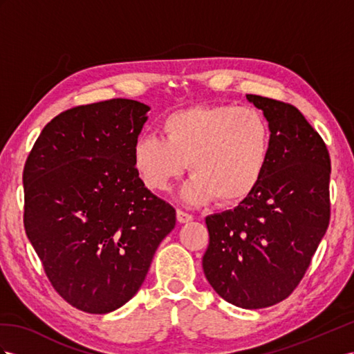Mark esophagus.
Returning <instances> with one entry per match:
<instances>
[{"mask_svg": "<svg viewBox=\"0 0 354 354\" xmlns=\"http://www.w3.org/2000/svg\"><path fill=\"white\" fill-rule=\"evenodd\" d=\"M176 218L179 223H189L193 220V215L188 214V212H184L183 209H178L176 211Z\"/></svg>", "mask_w": 354, "mask_h": 354, "instance_id": "34e87169", "label": "esophagus"}]
</instances>
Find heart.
<instances>
[{"mask_svg":"<svg viewBox=\"0 0 354 354\" xmlns=\"http://www.w3.org/2000/svg\"><path fill=\"white\" fill-rule=\"evenodd\" d=\"M162 138L145 133L133 145V166L151 192H166L187 162L192 180L184 188L189 203L215 198L238 205L256 192L270 153V129L250 106H194L161 121Z\"/></svg>","mask_w":354,"mask_h":354,"instance_id":"obj_1","label":"heart"}]
</instances>
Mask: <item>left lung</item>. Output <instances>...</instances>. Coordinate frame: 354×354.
Wrapping results in <instances>:
<instances>
[{
	"label": "left lung",
	"mask_w": 354,
	"mask_h": 354,
	"mask_svg": "<svg viewBox=\"0 0 354 354\" xmlns=\"http://www.w3.org/2000/svg\"><path fill=\"white\" fill-rule=\"evenodd\" d=\"M247 98L269 122V161L248 198L206 216L209 245L202 265L224 301L259 310L293 293L328 230L330 157L297 107L261 95Z\"/></svg>",
	"instance_id": "left-lung-1"
}]
</instances>
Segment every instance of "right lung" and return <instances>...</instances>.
<instances>
[{
  "label": "right lung",
  "mask_w": 354,
  "mask_h": 354,
  "mask_svg": "<svg viewBox=\"0 0 354 354\" xmlns=\"http://www.w3.org/2000/svg\"><path fill=\"white\" fill-rule=\"evenodd\" d=\"M149 107L136 100L67 109L41 130L24 167V225L57 293L106 314L138 293L175 207L133 166Z\"/></svg>",
  "instance_id": "obj_1"
}]
</instances>
